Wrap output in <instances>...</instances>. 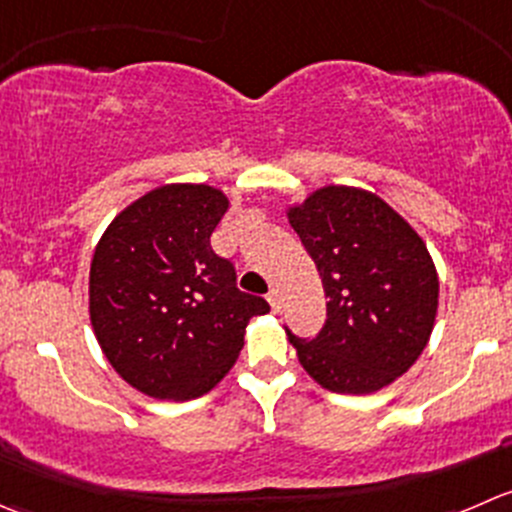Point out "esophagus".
I'll return each mask as SVG.
<instances>
[{"instance_id":"esophagus-1","label":"esophagus","mask_w":512,"mask_h":512,"mask_svg":"<svg viewBox=\"0 0 512 512\" xmlns=\"http://www.w3.org/2000/svg\"><path fill=\"white\" fill-rule=\"evenodd\" d=\"M267 302H270L272 312H280V307H282V300H280V292H277L275 287H272V290L267 292Z\"/></svg>"}]
</instances>
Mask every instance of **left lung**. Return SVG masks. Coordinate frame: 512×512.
Listing matches in <instances>:
<instances>
[{
  "label": "left lung",
  "instance_id": "1",
  "mask_svg": "<svg viewBox=\"0 0 512 512\" xmlns=\"http://www.w3.org/2000/svg\"><path fill=\"white\" fill-rule=\"evenodd\" d=\"M315 262L327 320L312 340L287 330L322 388L365 395L403 375L433 332L438 272L413 227L377 195L322 187L290 210Z\"/></svg>",
  "mask_w": 512,
  "mask_h": 512
}]
</instances>
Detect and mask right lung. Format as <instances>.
I'll use <instances>...</instances> for the list:
<instances>
[{"mask_svg": "<svg viewBox=\"0 0 512 512\" xmlns=\"http://www.w3.org/2000/svg\"><path fill=\"white\" fill-rule=\"evenodd\" d=\"M225 212L215 187H160L127 207L94 250V335L114 370L152 398L192 400L215 388L245 345L250 317L270 310L212 250Z\"/></svg>", "mask_w": 512, "mask_h": 512, "instance_id": "1", "label": "right lung"}]
</instances>
